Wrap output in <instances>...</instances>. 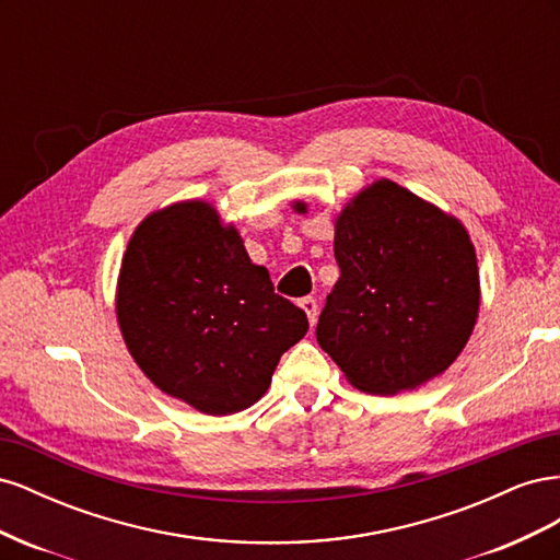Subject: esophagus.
Returning a JSON list of instances; mask_svg holds the SVG:
<instances>
[{"label": "esophagus", "instance_id": "34e87169", "mask_svg": "<svg viewBox=\"0 0 560 560\" xmlns=\"http://www.w3.org/2000/svg\"><path fill=\"white\" fill-rule=\"evenodd\" d=\"M299 306L306 311V315H308V322H311V327L315 325L317 322V301L313 299V296H303L301 301H299Z\"/></svg>", "mask_w": 560, "mask_h": 560}]
</instances>
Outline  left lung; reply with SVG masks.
Masks as SVG:
<instances>
[{
  "instance_id": "obj_1",
  "label": "left lung",
  "mask_w": 560,
  "mask_h": 560,
  "mask_svg": "<svg viewBox=\"0 0 560 560\" xmlns=\"http://www.w3.org/2000/svg\"><path fill=\"white\" fill-rule=\"evenodd\" d=\"M334 254L341 278L315 336L346 378L371 395H397L444 374L479 315L465 226L381 179L336 219Z\"/></svg>"
}]
</instances>
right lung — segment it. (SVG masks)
<instances>
[{
    "label": "right lung",
    "instance_id": "obj_1",
    "mask_svg": "<svg viewBox=\"0 0 560 560\" xmlns=\"http://www.w3.org/2000/svg\"><path fill=\"white\" fill-rule=\"evenodd\" d=\"M132 360L165 395L210 416L259 401L308 317L276 294L238 231L202 200L149 214L132 233L116 292Z\"/></svg>",
    "mask_w": 560,
    "mask_h": 560
}]
</instances>
